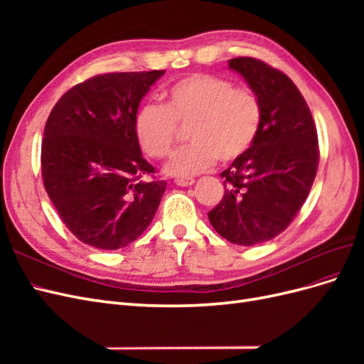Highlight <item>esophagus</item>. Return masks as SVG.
Returning <instances> with one entry per match:
<instances>
[{
    "label": "esophagus",
    "mask_w": 364,
    "mask_h": 364,
    "mask_svg": "<svg viewBox=\"0 0 364 364\" xmlns=\"http://www.w3.org/2000/svg\"><path fill=\"white\" fill-rule=\"evenodd\" d=\"M194 183L193 178H182V179H176V185L179 186H191Z\"/></svg>",
    "instance_id": "esophagus-1"
}]
</instances>
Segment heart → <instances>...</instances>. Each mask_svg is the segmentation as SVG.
Returning a JSON list of instances; mask_svg holds the SVG:
<instances>
[{"instance_id": "1", "label": "heart", "mask_w": 364, "mask_h": 364, "mask_svg": "<svg viewBox=\"0 0 364 364\" xmlns=\"http://www.w3.org/2000/svg\"><path fill=\"white\" fill-rule=\"evenodd\" d=\"M262 107L249 87L211 74H191L165 91V106L142 105L135 115V136L150 158L168 156L178 126H188L190 146L176 151L165 171L178 178L203 173L215 164L243 158L255 142Z\"/></svg>"}]
</instances>
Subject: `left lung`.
Instances as JSON below:
<instances>
[{
  "instance_id": "obj_1",
  "label": "left lung",
  "mask_w": 364,
  "mask_h": 364,
  "mask_svg": "<svg viewBox=\"0 0 364 364\" xmlns=\"http://www.w3.org/2000/svg\"><path fill=\"white\" fill-rule=\"evenodd\" d=\"M229 68L257 94L262 121L250 150L220 174L225 196L208 218L230 243L253 246L287 229L310 194L318 165L317 130L290 77L253 58L230 59Z\"/></svg>"
}]
</instances>
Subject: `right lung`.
<instances>
[{
    "label": "right lung",
    "mask_w": 364,
    "mask_h": 364,
    "mask_svg": "<svg viewBox=\"0 0 364 364\" xmlns=\"http://www.w3.org/2000/svg\"><path fill=\"white\" fill-rule=\"evenodd\" d=\"M165 71L109 73L65 92L43 129L46 191L73 235L95 249L135 241L155 217L165 181L142 158L134 121L150 86Z\"/></svg>",
    "instance_id": "add662e5"
}]
</instances>
